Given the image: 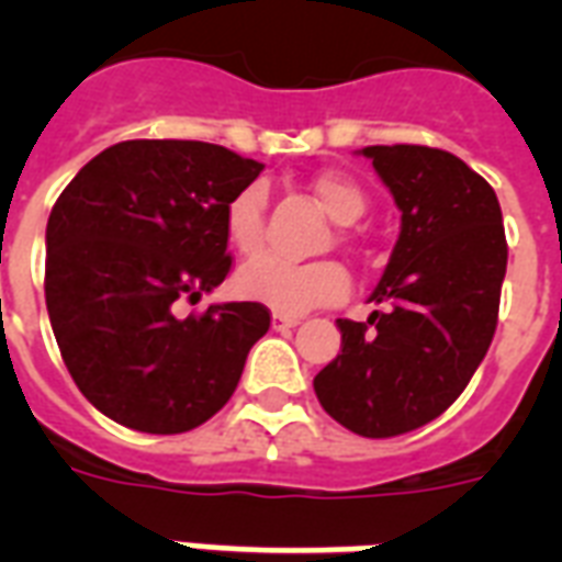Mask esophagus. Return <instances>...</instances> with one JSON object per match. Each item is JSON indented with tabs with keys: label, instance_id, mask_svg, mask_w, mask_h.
<instances>
[{
	"label": "esophagus",
	"instance_id": "obj_1",
	"mask_svg": "<svg viewBox=\"0 0 562 562\" xmlns=\"http://www.w3.org/2000/svg\"><path fill=\"white\" fill-rule=\"evenodd\" d=\"M273 329H277V333H285V329H294V326L300 324L297 317H289V315H273Z\"/></svg>",
	"mask_w": 562,
	"mask_h": 562
}]
</instances>
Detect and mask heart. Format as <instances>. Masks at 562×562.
Listing matches in <instances>:
<instances>
[{
  "mask_svg": "<svg viewBox=\"0 0 562 562\" xmlns=\"http://www.w3.org/2000/svg\"><path fill=\"white\" fill-rule=\"evenodd\" d=\"M312 192L326 215L338 224H356L368 212V198L361 187L344 175H317L312 180ZM265 206L268 192L262 183H250L227 203L224 229L229 245L241 256H256L265 247ZM341 241H347V233H341ZM236 291L245 300L265 303L280 315H303L308 308L338 303L350 291V277L341 265L329 259L291 265L268 256L238 271Z\"/></svg>",
  "mask_w": 562,
  "mask_h": 562,
  "instance_id": "obj_1",
  "label": "heart"
}]
</instances>
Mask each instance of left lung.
<instances>
[{"label":"left lung","mask_w":562,"mask_h":562,"mask_svg":"<svg viewBox=\"0 0 562 562\" xmlns=\"http://www.w3.org/2000/svg\"><path fill=\"white\" fill-rule=\"evenodd\" d=\"M402 227L370 294L368 324L341 317V352L315 375L324 411L361 437L440 417L470 384L498 324L507 271L502 206L487 180L428 145H370Z\"/></svg>","instance_id":"obj_1"}]
</instances>
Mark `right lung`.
Segmentation results:
<instances>
[{
    "mask_svg": "<svg viewBox=\"0 0 562 562\" xmlns=\"http://www.w3.org/2000/svg\"><path fill=\"white\" fill-rule=\"evenodd\" d=\"M262 171L224 145L127 139L92 157L46 224V308L78 391L122 426L180 435L218 414L271 326L262 303L180 317L224 282L227 203Z\"/></svg>",
    "mask_w": 562,
    "mask_h": 562,
    "instance_id": "right-lung-1",
    "label": "right lung"
}]
</instances>
